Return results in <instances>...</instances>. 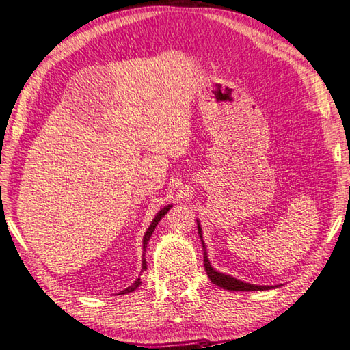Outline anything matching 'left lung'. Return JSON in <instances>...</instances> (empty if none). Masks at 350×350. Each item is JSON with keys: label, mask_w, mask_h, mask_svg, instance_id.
I'll use <instances>...</instances> for the list:
<instances>
[{"label": "left lung", "mask_w": 350, "mask_h": 350, "mask_svg": "<svg viewBox=\"0 0 350 350\" xmlns=\"http://www.w3.org/2000/svg\"><path fill=\"white\" fill-rule=\"evenodd\" d=\"M198 233H200V237H202V232H201V227H200V222H198ZM202 241V239H201ZM202 247L204 242H202ZM206 250V248H204ZM204 267H206V271L208 279L212 280L215 285L221 286L224 289H228V291H263V289H268L269 286H257V285H250V283H243L242 280H237L234 278H230L227 274H222V273H217L212 268L208 262V257L207 253L204 252Z\"/></svg>", "instance_id": "1"}]
</instances>
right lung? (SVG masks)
<instances>
[{"label":"right lung","mask_w":350,"mask_h":350,"mask_svg":"<svg viewBox=\"0 0 350 350\" xmlns=\"http://www.w3.org/2000/svg\"><path fill=\"white\" fill-rule=\"evenodd\" d=\"M170 207H172V206H167V207H164V208H161L160 210V212H158V215L154 217V221H152V224H150V227L148 228V232H146V234H144V237H143V248H144V252H146V247H148V241H149V237H150V234H152L154 233V230H155V227H157V224L158 222H160V219H161V217L164 216V215H166L167 212H169V208ZM142 268L143 269H146V259H144V254H143V263H142ZM140 279H137L135 280V283H133V285H131L129 288H126V289H124V291H122L120 294H128V293H133L134 291V289H137L138 288V285H140Z\"/></svg>","instance_id":"add662e5"}]
</instances>
